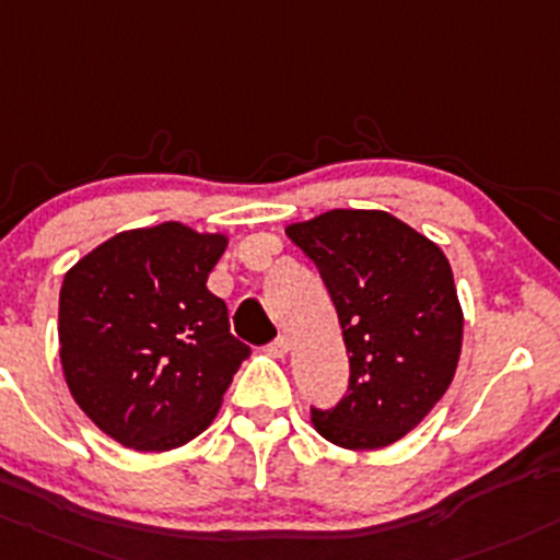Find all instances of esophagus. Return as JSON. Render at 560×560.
<instances>
[{
	"instance_id": "obj_1",
	"label": "esophagus",
	"mask_w": 560,
	"mask_h": 560,
	"mask_svg": "<svg viewBox=\"0 0 560 560\" xmlns=\"http://www.w3.org/2000/svg\"><path fill=\"white\" fill-rule=\"evenodd\" d=\"M287 351H290V338H287V335H279V338L268 346L270 357H284Z\"/></svg>"
}]
</instances>
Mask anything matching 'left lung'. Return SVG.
<instances>
[{"label": "left lung", "instance_id": "obj_1", "mask_svg": "<svg viewBox=\"0 0 560 560\" xmlns=\"http://www.w3.org/2000/svg\"><path fill=\"white\" fill-rule=\"evenodd\" d=\"M287 235L322 270L351 364L346 397L311 410V427L338 448H386L427 419L456 375L464 311L448 257L381 209H332Z\"/></svg>", "mask_w": 560, "mask_h": 560}]
</instances>
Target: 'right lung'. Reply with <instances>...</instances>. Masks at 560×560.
Returning a JSON list of instances; mask_svg holds the SVG:
<instances>
[{"label":"right lung","instance_id":"add662e5","mask_svg":"<svg viewBox=\"0 0 560 560\" xmlns=\"http://www.w3.org/2000/svg\"><path fill=\"white\" fill-rule=\"evenodd\" d=\"M225 249V233L163 222L112 235L63 276V378L122 448L174 451L198 438L249 357L206 287Z\"/></svg>","mask_w":560,"mask_h":560}]
</instances>
